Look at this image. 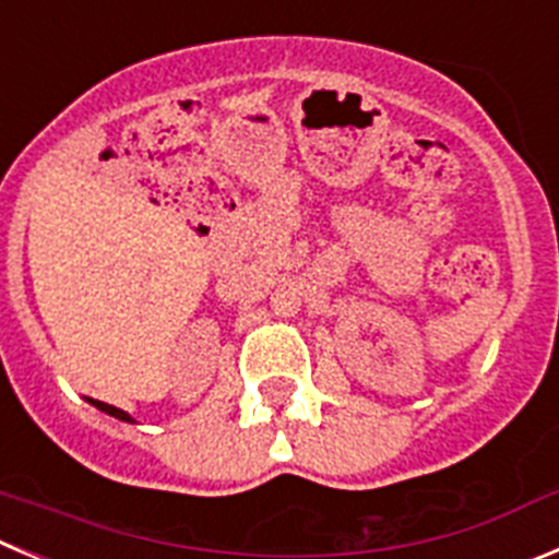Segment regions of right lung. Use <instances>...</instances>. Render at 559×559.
Masks as SVG:
<instances>
[{"label": "right lung", "instance_id": "1", "mask_svg": "<svg viewBox=\"0 0 559 559\" xmlns=\"http://www.w3.org/2000/svg\"><path fill=\"white\" fill-rule=\"evenodd\" d=\"M93 405H96V408H102V411H107L109 416H115V419H121V421H134L132 416L127 414V411H121V408H115V405H107V403H98V400H91Z\"/></svg>", "mask_w": 559, "mask_h": 559}]
</instances>
